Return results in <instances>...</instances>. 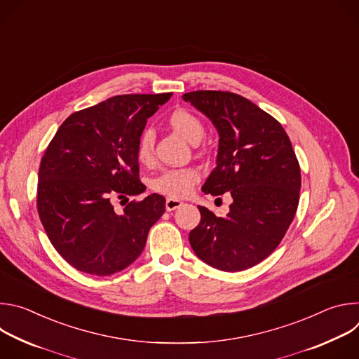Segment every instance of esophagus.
Here are the masks:
<instances>
[{
    "label": "esophagus",
    "mask_w": 359,
    "mask_h": 359,
    "mask_svg": "<svg viewBox=\"0 0 359 359\" xmlns=\"http://www.w3.org/2000/svg\"><path fill=\"white\" fill-rule=\"evenodd\" d=\"M183 204V201H180V200H177V198H168L166 200V210L168 212H172V210H176V209H179L180 206Z\"/></svg>",
    "instance_id": "34e87169"
}]
</instances>
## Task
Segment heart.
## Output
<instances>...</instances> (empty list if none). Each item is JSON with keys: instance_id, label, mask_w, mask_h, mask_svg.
<instances>
[{"instance_id": "heart-1", "label": "heart", "mask_w": 359, "mask_h": 359, "mask_svg": "<svg viewBox=\"0 0 359 359\" xmlns=\"http://www.w3.org/2000/svg\"><path fill=\"white\" fill-rule=\"evenodd\" d=\"M170 128L183 136L190 143H198L204 135L201 121L187 109H176L169 116ZM155 156V133L151 129H144L136 144V158L140 163L149 165ZM200 173L194 168L169 169L151 180V189L172 198L186 197L193 186L198 182Z\"/></svg>"}]
</instances>
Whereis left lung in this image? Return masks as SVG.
I'll return each instance as SVG.
<instances>
[{
	"mask_svg": "<svg viewBox=\"0 0 359 359\" xmlns=\"http://www.w3.org/2000/svg\"><path fill=\"white\" fill-rule=\"evenodd\" d=\"M183 99L219 132L217 166L201 190L233 203L224 217L198 206L189 234L197 257L222 271H241L264 259L285 236L298 208L301 172L281 123L251 100L223 90H194Z\"/></svg>",
	"mask_w": 359,
	"mask_h": 359,
	"instance_id": "obj_1",
	"label": "left lung"
}]
</instances>
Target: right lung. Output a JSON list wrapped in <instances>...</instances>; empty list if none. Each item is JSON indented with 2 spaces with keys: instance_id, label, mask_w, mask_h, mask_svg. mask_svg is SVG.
<instances>
[{
  "instance_id": "add662e5",
  "label": "right lung",
  "mask_w": 359,
  "mask_h": 359,
  "mask_svg": "<svg viewBox=\"0 0 359 359\" xmlns=\"http://www.w3.org/2000/svg\"><path fill=\"white\" fill-rule=\"evenodd\" d=\"M169 93L118 95L68 116L39 165L36 208L45 233L61 257L92 276L130 266L147 233L165 213L153 193L130 201L122 213L112 198L140 194L136 144L147 118Z\"/></svg>"
}]
</instances>
